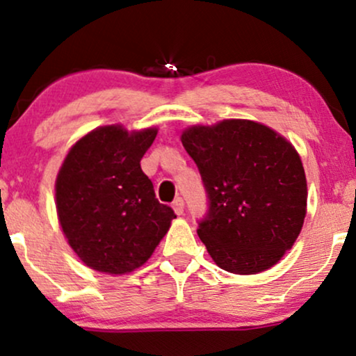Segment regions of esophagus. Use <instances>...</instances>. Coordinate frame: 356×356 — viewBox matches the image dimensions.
Wrapping results in <instances>:
<instances>
[{
  "label": "esophagus",
  "instance_id": "34e87169",
  "mask_svg": "<svg viewBox=\"0 0 356 356\" xmlns=\"http://www.w3.org/2000/svg\"><path fill=\"white\" fill-rule=\"evenodd\" d=\"M172 210L175 211V215H179V216H181L182 213H184V200H182L181 197H177L172 202Z\"/></svg>",
  "mask_w": 356,
  "mask_h": 356
}]
</instances>
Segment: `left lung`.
Returning a JSON list of instances; mask_svg holds the SVG:
<instances>
[{"label":"left lung","instance_id":"1","mask_svg":"<svg viewBox=\"0 0 356 356\" xmlns=\"http://www.w3.org/2000/svg\"><path fill=\"white\" fill-rule=\"evenodd\" d=\"M181 140L210 198L197 233L213 262L238 275L280 262L307 211L306 174L295 146L245 118L187 127Z\"/></svg>","mask_w":356,"mask_h":356}]
</instances>
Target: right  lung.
<instances>
[{
    "instance_id": "right-lung-1",
    "label": "right lung",
    "mask_w": 356,
    "mask_h": 356,
    "mask_svg": "<svg viewBox=\"0 0 356 356\" xmlns=\"http://www.w3.org/2000/svg\"><path fill=\"white\" fill-rule=\"evenodd\" d=\"M156 135V127H97L71 146L56 174L61 231L79 260L96 272L125 275L141 267L175 218L141 170Z\"/></svg>"
}]
</instances>
